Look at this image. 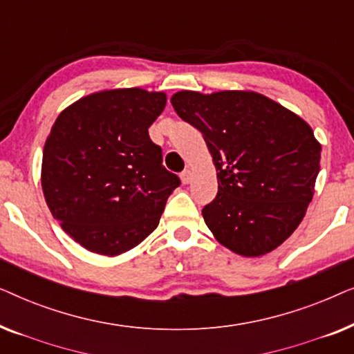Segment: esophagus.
Segmentation results:
<instances>
[{"mask_svg": "<svg viewBox=\"0 0 354 354\" xmlns=\"http://www.w3.org/2000/svg\"><path fill=\"white\" fill-rule=\"evenodd\" d=\"M180 178H182V183H190L193 178V172L190 171V169H185V171L180 174Z\"/></svg>", "mask_w": 354, "mask_h": 354, "instance_id": "esophagus-1", "label": "esophagus"}]
</instances>
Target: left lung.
Wrapping results in <instances>:
<instances>
[{"label": "left lung", "instance_id": "1", "mask_svg": "<svg viewBox=\"0 0 354 354\" xmlns=\"http://www.w3.org/2000/svg\"><path fill=\"white\" fill-rule=\"evenodd\" d=\"M171 103L214 161L219 187L203 217L216 240L246 258L282 245L306 214L321 169L309 124L256 91L183 90Z\"/></svg>", "mask_w": 354, "mask_h": 354}]
</instances>
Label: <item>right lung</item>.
I'll use <instances>...</instances> for the list:
<instances>
[{
  "instance_id": "right-lung-1",
  "label": "right lung",
  "mask_w": 354,
  "mask_h": 354,
  "mask_svg": "<svg viewBox=\"0 0 354 354\" xmlns=\"http://www.w3.org/2000/svg\"><path fill=\"white\" fill-rule=\"evenodd\" d=\"M166 101L162 91L143 88L96 91L53 124L43 195L62 230L91 253L118 256L142 243L180 185L148 135Z\"/></svg>"
}]
</instances>
